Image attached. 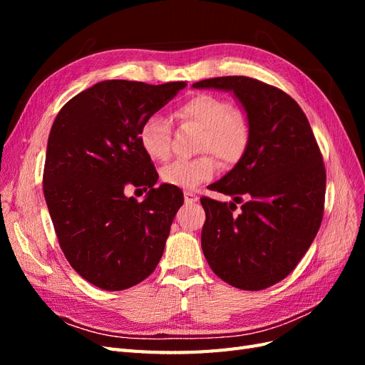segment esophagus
<instances>
[{
    "label": "esophagus",
    "instance_id": "esophagus-1",
    "mask_svg": "<svg viewBox=\"0 0 365 365\" xmlns=\"http://www.w3.org/2000/svg\"><path fill=\"white\" fill-rule=\"evenodd\" d=\"M184 201H185V204L197 202V195L193 192H184Z\"/></svg>",
    "mask_w": 365,
    "mask_h": 365
}]
</instances>
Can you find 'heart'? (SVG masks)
<instances>
[{
    "instance_id": "b5f03b06",
    "label": "heart",
    "mask_w": 365,
    "mask_h": 365,
    "mask_svg": "<svg viewBox=\"0 0 365 365\" xmlns=\"http://www.w3.org/2000/svg\"><path fill=\"white\" fill-rule=\"evenodd\" d=\"M176 115L184 123L202 129L197 150L212 152L224 164L237 163L250 145L251 129L247 115L224 97L196 94L178 108ZM138 141L149 158L165 161L172 150L169 121L160 114L149 115L140 126ZM215 173L216 161L205 153L192 160H175L165 164L161 169V180L180 189H196L212 180Z\"/></svg>"
}]
</instances>
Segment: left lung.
Returning <instances> with one entry per match:
<instances>
[{
    "label": "left lung",
    "instance_id": "left-lung-1",
    "mask_svg": "<svg viewBox=\"0 0 365 365\" xmlns=\"http://www.w3.org/2000/svg\"><path fill=\"white\" fill-rule=\"evenodd\" d=\"M193 88L233 91L250 121V145L201 197V245L210 268L228 284L260 291L292 272L314 242L324 213L326 169L303 109L291 96L247 76H224ZM236 203L242 212L236 215Z\"/></svg>",
    "mask_w": 365,
    "mask_h": 365
}]
</instances>
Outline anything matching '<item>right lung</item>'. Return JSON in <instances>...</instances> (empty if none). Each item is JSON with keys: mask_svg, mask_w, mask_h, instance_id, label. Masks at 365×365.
<instances>
[{"mask_svg": "<svg viewBox=\"0 0 365 365\" xmlns=\"http://www.w3.org/2000/svg\"><path fill=\"white\" fill-rule=\"evenodd\" d=\"M103 81L74 96L54 118L43 165V196L61 250L74 271L105 291H121L153 272L184 202L161 184L138 130L185 88ZM129 183L150 189L137 203Z\"/></svg>", "mask_w": 365, "mask_h": 365, "instance_id": "obj_1", "label": "right lung"}]
</instances>
